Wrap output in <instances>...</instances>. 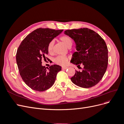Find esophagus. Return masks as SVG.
I'll list each match as a JSON object with an SVG mask.
<instances>
[{"label": "esophagus", "instance_id": "obj_1", "mask_svg": "<svg viewBox=\"0 0 124 124\" xmlns=\"http://www.w3.org/2000/svg\"><path fill=\"white\" fill-rule=\"evenodd\" d=\"M67 68H68V67H62V69H67Z\"/></svg>", "mask_w": 124, "mask_h": 124}]
</instances>
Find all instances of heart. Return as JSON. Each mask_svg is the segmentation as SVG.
<instances>
[{
	"label": "heart",
	"mask_w": 124,
	"mask_h": 124,
	"mask_svg": "<svg viewBox=\"0 0 124 124\" xmlns=\"http://www.w3.org/2000/svg\"><path fill=\"white\" fill-rule=\"evenodd\" d=\"M59 40L68 48H70L73 43V40L71 37L67 35H63L59 38ZM54 44V41L53 40L50 41L47 45V51L48 53L52 54L53 52V47ZM68 61V57L64 55H58L54 59L53 61L54 63L57 65L61 66L65 65Z\"/></svg>",
	"instance_id": "1"
}]
</instances>
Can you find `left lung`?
Listing matches in <instances>:
<instances>
[{
    "label": "left lung",
    "instance_id": "obj_1",
    "mask_svg": "<svg viewBox=\"0 0 124 124\" xmlns=\"http://www.w3.org/2000/svg\"><path fill=\"white\" fill-rule=\"evenodd\" d=\"M65 34L74 40L77 52L71 62L83 66L82 71H76L71 80L79 87L90 88L98 84L106 72L108 64V50L98 33L87 28L65 31Z\"/></svg>",
    "mask_w": 124,
    "mask_h": 124
}]
</instances>
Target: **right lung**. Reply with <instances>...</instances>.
I'll return each instance as SVG.
<instances>
[{
	"mask_svg": "<svg viewBox=\"0 0 124 124\" xmlns=\"http://www.w3.org/2000/svg\"><path fill=\"white\" fill-rule=\"evenodd\" d=\"M62 31L37 29L26 37L18 48L16 59L20 76L25 84L34 91L43 92L50 88L61 70V67L57 65L51 66L47 70L42 66L41 61L48 53L47 47L50 41Z\"/></svg>",
	"mask_w": 124,
	"mask_h": 124,
	"instance_id": "obj_1",
	"label": "right lung"
}]
</instances>
